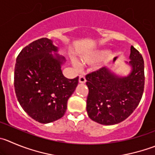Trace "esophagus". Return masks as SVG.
Returning a JSON list of instances; mask_svg holds the SVG:
<instances>
[{"label": "esophagus", "instance_id": "34e87169", "mask_svg": "<svg viewBox=\"0 0 155 155\" xmlns=\"http://www.w3.org/2000/svg\"><path fill=\"white\" fill-rule=\"evenodd\" d=\"M79 83L81 84L86 83V78H85V77L84 76L83 74H81L80 76H79Z\"/></svg>", "mask_w": 155, "mask_h": 155}]
</instances>
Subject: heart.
<instances>
[{"mask_svg": "<svg viewBox=\"0 0 155 155\" xmlns=\"http://www.w3.org/2000/svg\"><path fill=\"white\" fill-rule=\"evenodd\" d=\"M107 54V52L104 50H99V51H93V52L90 53V54L84 55L81 58V61L84 64H92L94 63L97 62V61H101L103 58L106 57ZM74 64L76 66H78V63L74 61Z\"/></svg>", "mask_w": 155, "mask_h": 155, "instance_id": "1", "label": "heart"}]
</instances>
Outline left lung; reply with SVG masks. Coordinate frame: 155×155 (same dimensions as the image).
<instances>
[{
  "mask_svg": "<svg viewBox=\"0 0 155 155\" xmlns=\"http://www.w3.org/2000/svg\"><path fill=\"white\" fill-rule=\"evenodd\" d=\"M130 72L120 76L102 68L86 76L89 89L87 112L93 121L106 126L117 124L129 117L141 101L145 85L144 60L131 46Z\"/></svg>",
  "mask_w": 155,
  "mask_h": 155,
  "instance_id": "1",
  "label": "left lung"
}]
</instances>
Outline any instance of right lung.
<instances>
[{
  "mask_svg": "<svg viewBox=\"0 0 155 155\" xmlns=\"http://www.w3.org/2000/svg\"><path fill=\"white\" fill-rule=\"evenodd\" d=\"M51 39L42 38L22 49L14 69V89L25 112L40 123L61 119L78 84V77L68 79L61 65L65 58ZM54 53V54L52 53Z\"/></svg>",
  "mask_w": 155,
  "mask_h": 155,
  "instance_id": "add662e5",
  "label": "right lung"
}]
</instances>
